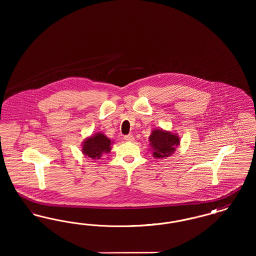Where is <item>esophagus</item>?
<instances>
[{
  "label": "esophagus",
  "mask_w": 256,
  "mask_h": 256,
  "mask_svg": "<svg viewBox=\"0 0 256 256\" xmlns=\"http://www.w3.org/2000/svg\"><path fill=\"white\" fill-rule=\"evenodd\" d=\"M124 139L126 141H128V142H132V141H134V137L132 135H130V134L126 135V136L124 137Z\"/></svg>",
  "instance_id": "esophagus-1"
}]
</instances>
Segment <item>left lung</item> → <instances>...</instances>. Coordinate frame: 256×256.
Masks as SVG:
<instances>
[{
	"instance_id": "8db88e82",
	"label": "left lung",
	"mask_w": 256,
	"mask_h": 256,
	"mask_svg": "<svg viewBox=\"0 0 256 256\" xmlns=\"http://www.w3.org/2000/svg\"><path fill=\"white\" fill-rule=\"evenodd\" d=\"M150 150L154 158H169L180 146V139L176 134L167 132L162 128L154 130L148 138Z\"/></svg>"
}]
</instances>
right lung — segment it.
Here are the masks:
<instances>
[{
	"label": "right lung",
	"mask_w": 256,
	"mask_h": 256,
	"mask_svg": "<svg viewBox=\"0 0 256 256\" xmlns=\"http://www.w3.org/2000/svg\"><path fill=\"white\" fill-rule=\"evenodd\" d=\"M112 143L113 141H111L104 134L96 132L86 138L82 143V152L84 156L92 159H100L104 154L110 152Z\"/></svg>",
	"instance_id": "add662e5"
}]
</instances>
